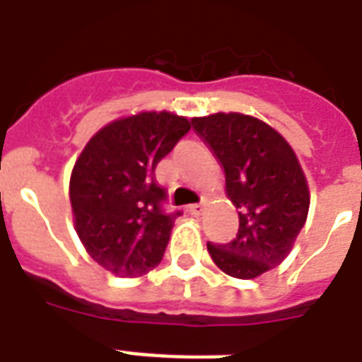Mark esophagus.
Returning <instances> with one entry per match:
<instances>
[{
    "label": "esophagus",
    "instance_id": "34e87169",
    "mask_svg": "<svg viewBox=\"0 0 362 362\" xmlns=\"http://www.w3.org/2000/svg\"><path fill=\"white\" fill-rule=\"evenodd\" d=\"M189 214L192 216H203V212H204V204H192V206H189Z\"/></svg>",
    "mask_w": 362,
    "mask_h": 362
}]
</instances>
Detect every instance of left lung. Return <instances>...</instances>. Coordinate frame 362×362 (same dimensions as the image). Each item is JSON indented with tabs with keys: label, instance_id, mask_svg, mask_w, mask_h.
Wrapping results in <instances>:
<instances>
[{
	"label": "left lung",
	"instance_id": "left-lung-1",
	"mask_svg": "<svg viewBox=\"0 0 362 362\" xmlns=\"http://www.w3.org/2000/svg\"><path fill=\"white\" fill-rule=\"evenodd\" d=\"M192 125L226 173V192L238 209L237 238L209 242L226 274L253 280L289 255L308 218V180L291 144L267 122L240 112L195 116Z\"/></svg>",
	"mask_w": 362,
	"mask_h": 362
}]
</instances>
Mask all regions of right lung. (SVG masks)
Masks as SVG:
<instances>
[{"label":"right lung","mask_w":362,"mask_h":362,"mask_svg":"<svg viewBox=\"0 0 362 362\" xmlns=\"http://www.w3.org/2000/svg\"><path fill=\"white\" fill-rule=\"evenodd\" d=\"M189 127L186 116L142 110L101 127L76 158L69 180L75 231L115 276L148 274L163 259L180 212L163 214L153 170Z\"/></svg>","instance_id":"obj_1"}]
</instances>
